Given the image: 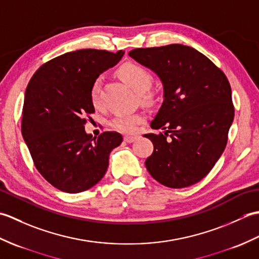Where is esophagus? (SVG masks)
I'll use <instances>...</instances> for the list:
<instances>
[{
    "mask_svg": "<svg viewBox=\"0 0 259 259\" xmlns=\"http://www.w3.org/2000/svg\"><path fill=\"white\" fill-rule=\"evenodd\" d=\"M137 139H138V137H137V136H125L123 138V140L125 142H128V144H131V142L136 141Z\"/></svg>",
    "mask_w": 259,
    "mask_h": 259,
    "instance_id": "34e87169",
    "label": "esophagus"
}]
</instances>
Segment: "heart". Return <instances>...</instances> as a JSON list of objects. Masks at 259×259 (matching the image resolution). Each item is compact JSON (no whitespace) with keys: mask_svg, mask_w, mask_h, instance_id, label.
<instances>
[{"mask_svg":"<svg viewBox=\"0 0 259 259\" xmlns=\"http://www.w3.org/2000/svg\"><path fill=\"white\" fill-rule=\"evenodd\" d=\"M119 75L124 83L128 84L135 92L138 93L139 99L146 103L153 100V95L149 91L152 83V75L149 71L136 63H125L119 69ZM100 79H96L90 88V100L95 107L100 106ZM142 121V117L137 113L118 114L113 118L111 125L121 133H134L137 125Z\"/></svg>","mask_w":259,"mask_h":259,"instance_id":"obj_1","label":"heart"}]
</instances>
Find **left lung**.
<instances>
[{"label":"left lung","mask_w":259,"mask_h":259,"mask_svg":"<svg viewBox=\"0 0 259 259\" xmlns=\"http://www.w3.org/2000/svg\"><path fill=\"white\" fill-rule=\"evenodd\" d=\"M151 69L163 85V102L148 134L153 152L148 171L161 185L184 188L206 177L221 158L234 120L227 76L194 48L169 45L129 52Z\"/></svg>","instance_id":"8db88e82"}]
</instances>
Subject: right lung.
<instances>
[{
  "mask_svg": "<svg viewBox=\"0 0 259 259\" xmlns=\"http://www.w3.org/2000/svg\"><path fill=\"white\" fill-rule=\"evenodd\" d=\"M123 53L96 49L64 53L42 64L26 87L22 136L37 171L59 190L76 194L98 184L110 152L122 142L115 131L92 138L84 124L95 112L93 81Z\"/></svg>",
  "mask_w": 259,
  "mask_h": 259,
  "instance_id": "obj_1",
  "label": "right lung"
}]
</instances>
